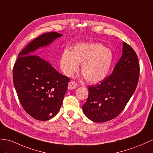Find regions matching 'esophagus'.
Here are the masks:
<instances>
[{
  "instance_id": "1",
  "label": "esophagus",
  "mask_w": 153,
  "mask_h": 153,
  "mask_svg": "<svg viewBox=\"0 0 153 153\" xmlns=\"http://www.w3.org/2000/svg\"><path fill=\"white\" fill-rule=\"evenodd\" d=\"M77 87V84L75 83L74 81H71L70 82L68 85V90H72V89H75Z\"/></svg>"
}]
</instances>
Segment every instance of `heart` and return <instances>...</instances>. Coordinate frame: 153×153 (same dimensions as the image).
Instances as JSON below:
<instances>
[{"instance_id": "1", "label": "heart", "mask_w": 153, "mask_h": 153, "mask_svg": "<svg viewBox=\"0 0 153 153\" xmlns=\"http://www.w3.org/2000/svg\"><path fill=\"white\" fill-rule=\"evenodd\" d=\"M113 54L100 43H81L74 46L72 52L65 50L61 54L60 66L66 76L72 77L79 70L84 79L91 83L103 80L110 72Z\"/></svg>"}]
</instances>
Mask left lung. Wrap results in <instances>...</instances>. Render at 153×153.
Returning a JSON list of instances; mask_svg holds the SVG:
<instances>
[{
    "mask_svg": "<svg viewBox=\"0 0 153 153\" xmlns=\"http://www.w3.org/2000/svg\"><path fill=\"white\" fill-rule=\"evenodd\" d=\"M140 65L132 47L123 42L122 55L112 73L95 85L88 87V97L83 111L88 119L103 123L122 112L138 82Z\"/></svg>",
    "mask_w": 153,
    "mask_h": 153,
    "instance_id": "8db88e82",
    "label": "left lung"
}]
</instances>
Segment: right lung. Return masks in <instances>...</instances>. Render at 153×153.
<instances>
[{
    "label": "right lung",
    "instance_id": "add662e5",
    "mask_svg": "<svg viewBox=\"0 0 153 153\" xmlns=\"http://www.w3.org/2000/svg\"><path fill=\"white\" fill-rule=\"evenodd\" d=\"M62 36L49 32L35 39L19 54L13 70L15 90L23 108L34 119L46 121L59 111L70 79L36 54Z\"/></svg>",
    "mask_w": 153,
    "mask_h": 153
}]
</instances>
